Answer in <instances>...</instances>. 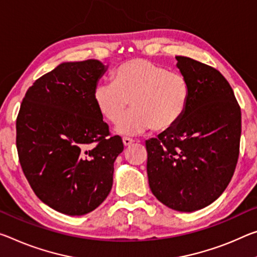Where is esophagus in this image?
<instances>
[{"instance_id":"obj_1","label":"esophagus","mask_w":257,"mask_h":257,"mask_svg":"<svg viewBox=\"0 0 257 257\" xmlns=\"http://www.w3.org/2000/svg\"><path fill=\"white\" fill-rule=\"evenodd\" d=\"M122 142H123L124 146H129L130 144L134 143V140H132V138H129V137H123L122 138Z\"/></svg>"}]
</instances>
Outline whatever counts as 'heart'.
Masks as SVG:
<instances>
[{"instance_id": "heart-1", "label": "heart", "mask_w": 257, "mask_h": 257, "mask_svg": "<svg viewBox=\"0 0 257 257\" xmlns=\"http://www.w3.org/2000/svg\"><path fill=\"white\" fill-rule=\"evenodd\" d=\"M190 96V83L181 72L142 58L122 64L113 73V83L99 82L93 89L97 109L112 123L132 101L133 109L115 127L121 135H137L151 127L156 132L173 128L185 114Z\"/></svg>"}]
</instances>
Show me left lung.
I'll list each match as a JSON object with an SVG mask.
<instances>
[{
    "label": "left lung",
    "mask_w": 257,
    "mask_h": 257,
    "mask_svg": "<svg viewBox=\"0 0 257 257\" xmlns=\"http://www.w3.org/2000/svg\"><path fill=\"white\" fill-rule=\"evenodd\" d=\"M176 60L190 83L189 106L176 125L146 141V169L159 201L191 213L216 200L233 176L241 111L216 68L184 56Z\"/></svg>",
    "instance_id": "left-lung-1"
}]
</instances>
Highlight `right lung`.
<instances>
[{
    "label": "right lung",
    "mask_w": 257,
    "mask_h": 257,
    "mask_svg": "<svg viewBox=\"0 0 257 257\" xmlns=\"http://www.w3.org/2000/svg\"><path fill=\"white\" fill-rule=\"evenodd\" d=\"M105 71L97 59L58 65L28 88L16 122L19 162L32 190L70 216L90 213L106 199L123 151L93 101Z\"/></svg>",
    "instance_id": "add662e5"
}]
</instances>
